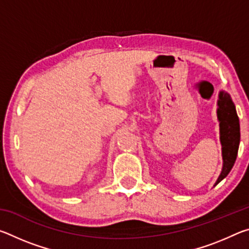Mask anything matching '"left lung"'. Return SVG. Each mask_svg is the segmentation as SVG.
I'll use <instances>...</instances> for the list:
<instances>
[{
	"instance_id": "left-lung-1",
	"label": "left lung",
	"mask_w": 249,
	"mask_h": 249,
	"mask_svg": "<svg viewBox=\"0 0 249 249\" xmlns=\"http://www.w3.org/2000/svg\"><path fill=\"white\" fill-rule=\"evenodd\" d=\"M216 115L220 126V142L222 145L223 167L215 184L220 183L230 174L237 157L239 142H241V128L236 107L231 95L226 91L218 92Z\"/></svg>"
}]
</instances>
